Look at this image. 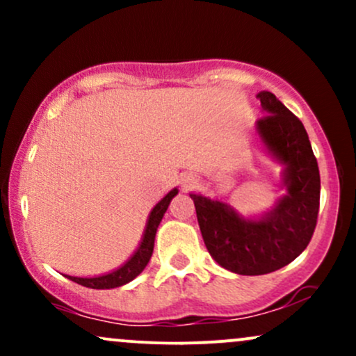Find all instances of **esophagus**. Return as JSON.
<instances>
[{"label": "esophagus", "mask_w": 356, "mask_h": 356, "mask_svg": "<svg viewBox=\"0 0 356 356\" xmlns=\"http://www.w3.org/2000/svg\"><path fill=\"white\" fill-rule=\"evenodd\" d=\"M181 184H182L184 191H191L192 187L197 184V179H195L194 175H184V177L181 179Z\"/></svg>", "instance_id": "34e87169"}]
</instances>
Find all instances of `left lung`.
I'll return each mask as SVG.
<instances>
[{"label":"left lung","instance_id":"1","mask_svg":"<svg viewBox=\"0 0 356 356\" xmlns=\"http://www.w3.org/2000/svg\"><path fill=\"white\" fill-rule=\"evenodd\" d=\"M266 115L256 122L263 145L284 165L286 195L259 219H246L226 202L191 194L204 244L236 275H268L296 259L312 241L320 209V170L305 125L271 92H259Z\"/></svg>","mask_w":356,"mask_h":356}]
</instances>
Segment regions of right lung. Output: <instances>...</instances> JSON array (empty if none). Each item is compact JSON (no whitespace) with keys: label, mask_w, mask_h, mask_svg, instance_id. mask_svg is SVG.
<instances>
[{"label":"right lung","mask_w":356,"mask_h":356,"mask_svg":"<svg viewBox=\"0 0 356 356\" xmlns=\"http://www.w3.org/2000/svg\"><path fill=\"white\" fill-rule=\"evenodd\" d=\"M177 189H172L169 194L162 199L157 206L150 211L149 219H147V226L144 231V238L142 243L138 244L137 251L130 256V259L125 264H122L120 268L115 271L108 273V275H102L95 277H76V276H67L68 280L75 281L85 288L92 289H110V288H118V286H124L127 283L137 277L144 271L147 263L150 261V256L154 252V241H155V232H157L159 224H161L162 218H164L167 207H169L170 201L174 199V195H177Z\"/></svg>","instance_id":"right-lung-1"}]
</instances>
